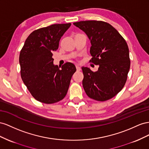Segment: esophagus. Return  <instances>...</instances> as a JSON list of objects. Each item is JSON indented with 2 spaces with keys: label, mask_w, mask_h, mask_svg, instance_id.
I'll use <instances>...</instances> for the list:
<instances>
[{
  "label": "esophagus",
  "mask_w": 149,
  "mask_h": 149,
  "mask_svg": "<svg viewBox=\"0 0 149 149\" xmlns=\"http://www.w3.org/2000/svg\"><path fill=\"white\" fill-rule=\"evenodd\" d=\"M75 67H76V69H77V71H80V70H81V67H80L79 65H75Z\"/></svg>",
  "instance_id": "34e87169"
}]
</instances>
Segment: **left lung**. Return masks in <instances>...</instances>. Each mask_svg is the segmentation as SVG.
<instances>
[{
    "label": "left lung",
    "instance_id": "left-lung-1",
    "mask_svg": "<svg viewBox=\"0 0 149 149\" xmlns=\"http://www.w3.org/2000/svg\"><path fill=\"white\" fill-rule=\"evenodd\" d=\"M74 25L87 36L91 43L90 61L99 65L95 72L82 67L84 91L95 100L110 99L122 90L127 79L130 61L127 42L116 29L102 21H80Z\"/></svg>",
    "mask_w": 149,
    "mask_h": 149
}]
</instances>
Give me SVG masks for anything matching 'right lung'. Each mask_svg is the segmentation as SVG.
<instances>
[{
	"instance_id": "1",
	"label": "right lung",
	"mask_w": 149,
	"mask_h": 149,
	"mask_svg": "<svg viewBox=\"0 0 149 149\" xmlns=\"http://www.w3.org/2000/svg\"><path fill=\"white\" fill-rule=\"evenodd\" d=\"M71 25L54 24L32 32L25 41L19 56L20 75L24 84L34 98L42 103L54 104L66 95L74 64L66 62L61 69L54 64L52 52Z\"/></svg>"
}]
</instances>
